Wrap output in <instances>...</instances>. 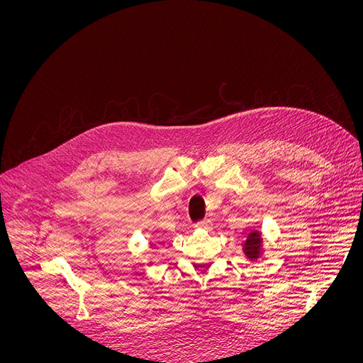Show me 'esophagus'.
<instances>
[{"instance_id": "obj_1", "label": "esophagus", "mask_w": 363, "mask_h": 363, "mask_svg": "<svg viewBox=\"0 0 363 363\" xmlns=\"http://www.w3.org/2000/svg\"><path fill=\"white\" fill-rule=\"evenodd\" d=\"M195 227L196 228H203V230H211L213 228V223H211V220H203L200 223H196Z\"/></svg>"}]
</instances>
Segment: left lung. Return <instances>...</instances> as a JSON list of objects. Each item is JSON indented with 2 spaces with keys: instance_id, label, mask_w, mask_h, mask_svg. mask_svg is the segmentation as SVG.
Listing matches in <instances>:
<instances>
[{
  "instance_id": "left-lung-1",
  "label": "left lung",
  "mask_w": 363,
  "mask_h": 363,
  "mask_svg": "<svg viewBox=\"0 0 363 363\" xmlns=\"http://www.w3.org/2000/svg\"><path fill=\"white\" fill-rule=\"evenodd\" d=\"M260 250H262V238H260V233L259 232H252L245 245H243V252L245 255L247 256V259L250 260H255L260 256Z\"/></svg>"
}]
</instances>
